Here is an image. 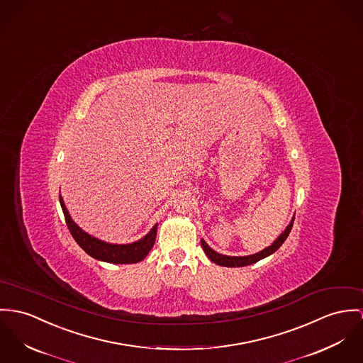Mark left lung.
Segmentation results:
<instances>
[{
	"instance_id": "8db88e82",
	"label": "left lung",
	"mask_w": 363,
	"mask_h": 363,
	"mask_svg": "<svg viewBox=\"0 0 363 363\" xmlns=\"http://www.w3.org/2000/svg\"><path fill=\"white\" fill-rule=\"evenodd\" d=\"M293 223H294V220L290 223V225L286 228V230L277 239V242H274L272 246H269L265 250L259 251L257 254L247 255V257H228V255L218 254V252H216L213 249H210L208 245L203 239H201L200 243H201L203 250H204V252L207 254V257L213 262H216L218 265H223V267H246V265H251V264H254V262H257V261H259V259H262V258H265V257H268L272 252L278 250L280 246L284 243V240L287 239V236H289V233H290V230L293 228Z\"/></svg>"
}]
</instances>
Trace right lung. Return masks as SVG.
<instances>
[{
	"label": "right lung",
	"mask_w": 363,
	"mask_h": 363,
	"mask_svg": "<svg viewBox=\"0 0 363 363\" xmlns=\"http://www.w3.org/2000/svg\"><path fill=\"white\" fill-rule=\"evenodd\" d=\"M59 201H60L63 216H65V220H66L72 236L74 238V240L79 243V246L86 254H89L91 257H94L96 259L113 262V264L140 262L149 254V251L152 250V247L155 245L157 225H155L153 229L143 239H140L135 243H131V245H109L99 239H95L94 236H89L88 233H85L76 223H73L60 196H59Z\"/></svg>",
	"instance_id": "right-lung-1"
}]
</instances>
